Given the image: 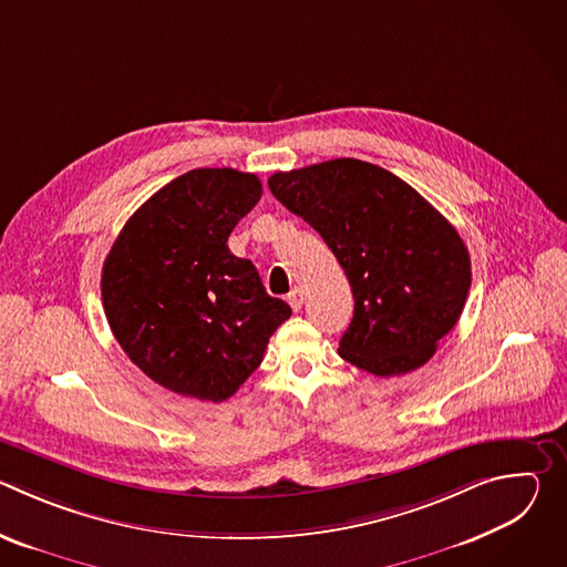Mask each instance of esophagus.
Returning a JSON list of instances; mask_svg holds the SVG:
<instances>
[{
	"label": "esophagus",
	"mask_w": 567,
	"mask_h": 567,
	"mask_svg": "<svg viewBox=\"0 0 567 567\" xmlns=\"http://www.w3.org/2000/svg\"><path fill=\"white\" fill-rule=\"evenodd\" d=\"M287 302L291 305L293 311H298L302 307V289L300 287H293L289 293H287Z\"/></svg>",
	"instance_id": "34e87169"
}]
</instances>
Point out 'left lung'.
Masks as SVG:
<instances>
[{
    "label": "left lung",
    "mask_w": 567,
    "mask_h": 567,
    "mask_svg": "<svg viewBox=\"0 0 567 567\" xmlns=\"http://www.w3.org/2000/svg\"><path fill=\"white\" fill-rule=\"evenodd\" d=\"M269 188L320 233L350 280L354 316L339 354L377 377L424 365L471 287L468 251L449 219L406 182L359 158L276 173Z\"/></svg>",
    "instance_id": "8db88e82"
}]
</instances>
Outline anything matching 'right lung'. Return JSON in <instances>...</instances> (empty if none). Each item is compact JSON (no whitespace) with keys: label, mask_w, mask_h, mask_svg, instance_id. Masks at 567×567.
<instances>
[{"label":"right lung","mask_w":567,"mask_h":567,"mask_svg":"<svg viewBox=\"0 0 567 567\" xmlns=\"http://www.w3.org/2000/svg\"><path fill=\"white\" fill-rule=\"evenodd\" d=\"M262 197L251 173L197 168L156 190L103 265L110 328L130 361L177 394L224 401L262 363L291 307L228 235Z\"/></svg>","instance_id":"add662e5"}]
</instances>
